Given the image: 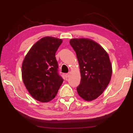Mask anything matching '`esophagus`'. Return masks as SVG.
I'll return each mask as SVG.
<instances>
[{"label": "esophagus", "instance_id": "esophagus-1", "mask_svg": "<svg viewBox=\"0 0 133 133\" xmlns=\"http://www.w3.org/2000/svg\"><path fill=\"white\" fill-rule=\"evenodd\" d=\"M65 76L66 78L69 77V74H66L65 75Z\"/></svg>", "mask_w": 133, "mask_h": 133}]
</instances>
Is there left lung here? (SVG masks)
Wrapping results in <instances>:
<instances>
[{"instance_id": "1", "label": "left lung", "mask_w": 133, "mask_h": 133, "mask_svg": "<svg viewBox=\"0 0 133 133\" xmlns=\"http://www.w3.org/2000/svg\"><path fill=\"white\" fill-rule=\"evenodd\" d=\"M69 43L76 54L82 77L77 93L85 101H93L110 82L112 66L109 56L101 45L90 39L74 38Z\"/></svg>"}]
</instances>
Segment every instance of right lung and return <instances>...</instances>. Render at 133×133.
Returning <instances> with one entry per match:
<instances>
[{
  "instance_id": "add662e5",
  "label": "right lung",
  "mask_w": 133,
  "mask_h": 133,
  "mask_svg": "<svg viewBox=\"0 0 133 133\" xmlns=\"http://www.w3.org/2000/svg\"><path fill=\"white\" fill-rule=\"evenodd\" d=\"M63 41L46 37L37 42L25 56L22 79L31 96L41 102L53 99L64 79L59 75L56 53Z\"/></svg>"
}]
</instances>
